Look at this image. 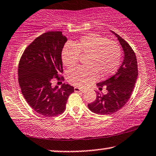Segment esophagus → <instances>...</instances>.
I'll return each mask as SVG.
<instances>
[{
	"label": "esophagus",
	"instance_id": "34e87169",
	"mask_svg": "<svg viewBox=\"0 0 156 156\" xmlns=\"http://www.w3.org/2000/svg\"><path fill=\"white\" fill-rule=\"evenodd\" d=\"M74 90L75 92H84L85 91V89L83 88H78L76 86V87H74Z\"/></svg>",
	"mask_w": 156,
	"mask_h": 156
}]
</instances>
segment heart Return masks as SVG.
Instances as JSON below:
<instances>
[{"label": "heart", "mask_w": 156, "mask_h": 156, "mask_svg": "<svg viewBox=\"0 0 156 156\" xmlns=\"http://www.w3.org/2000/svg\"><path fill=\"white\" fill-rule=\"evenodd\" d=\"M121 49L117 43L108 41L97 34L84 36L72 44L65 45L62 51V60L69 68L75 67L79 60V55L87 56L86 66L67 72V80L78 87L86 85L99 78H104L117 70L121 60Z\"/></svg>", "instance_id": "1"}]
</instances>
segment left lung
Returning <instances> with one entry per match:
<instances>
[{
  "mask_svg": "<svg viewBox=\"0 0 156 156\" xmlns=\"http://www.w3.org/2000/svg\"><path fill=\"white\" fill-rule=\"evenodd\" d=\"M113 33L123 50V62L114 76L96 84L100 90L106 88L107 93L101 94L96 91V100L88 104L90 111L101 115L115 113L125 105L132 95L138 75L135 53L125 39Z\"/></svg>",
  "mask_w": 156,
  "mask_h": 156,
  "instance_id": "obj_1",
  "label": "left lung"
}]
</instances>
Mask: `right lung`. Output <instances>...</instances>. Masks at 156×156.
<instances>
[{
	"label": "right lung",
	"instance_id": "obj_1",
	"mask_svg": "<svg viewBox=\"0 0 156 156\" xmlns=\"http://www.w3.org/2000/svg\"><path fill=\"white\" fill-rule=\"evenodd\" d=\"M67 37L62 31H48L37 37L26 48L19 63V83L29 106L44 117L63 113L74 88L63 83L60 88L51 80L63 72L62 50Z\"/></svg>",
	"mask_w": 156,
	"mask_h": 156
}]
</instances>
